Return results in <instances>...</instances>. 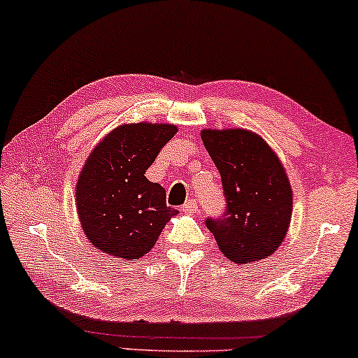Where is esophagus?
I'll return each mask as SVG.
<instances>
[{"mask_svg": "<svg viewBox=\"0 0 358 358\" xmlns=\"http://www.w3.org/2000/svg\"><path fill=\"white\" fill-rule=\"evenodd\" d=\"M198 210V203L194 200H188L187 203L183 205V211L185 213H194Z\"/></svg>", "mask_w": 358, "mask_h": 358, "instance_id": "obj_1", "label": "esophagus"}]
</instances>
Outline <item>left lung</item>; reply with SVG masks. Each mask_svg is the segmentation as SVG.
I'll return each mask as SVG.
<instances>
[{"label":"left lung","instance_id":"left-lung-1","mask_svg":"<svg viewBox=\"0 0 358 358\" xmlns=\"http://www.w3.org/2000/svg\"><path fill=\"white\" fill-rule=\"evenodd\" d=\"M201 140L220 170L226 201L223 215L206 218V228L236 264L271 256L292 215L291 183L278 155L250 130H203Z\"/></svg>","mask_w":358,"mask_h":358}]
</instances>
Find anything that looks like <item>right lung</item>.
Here are the masks:
<instances>
[{"label":"right lung","mask_w":358,"mask_h":358,"mask_svg":"<svg viewBox=\"0 0 358 358\" xmlns=\"http://www.w3.org/2000/svg\"><path fill=\"white\" fill-rule=\"evenodd\" d=\"M176 134L170 124H132L112 130L90 153L76 187L80 224L107 255L132 261L155 246L176 210L165 188L147 180L162 147Z\"/></svg>","instance_id":"obj_1"}]
</instances>
